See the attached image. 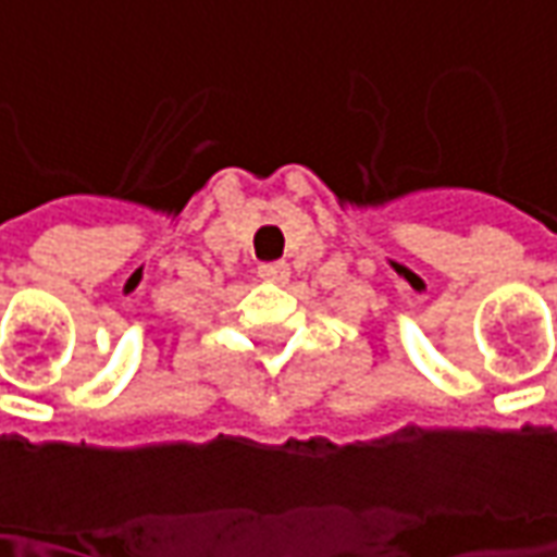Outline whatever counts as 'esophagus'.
Returning <instances> with one entry per match:
<instances>
[{
  "label": "esophagus",
  "instance_id": "esophagus-1",
  "mask_svg": "<svg viewBox=\"0 0 557 557\" xmlns=\"http://www.w3.org/2000/svg\"><path fill=\"white\" fill-rule=\"evenodd\" d=\"M259 277L283 283V280L289 277V265L286 262H265V265H259Z\"/></svg>",
  "mask_w": 557,
  "mask_h": 557
}]
</instances>
